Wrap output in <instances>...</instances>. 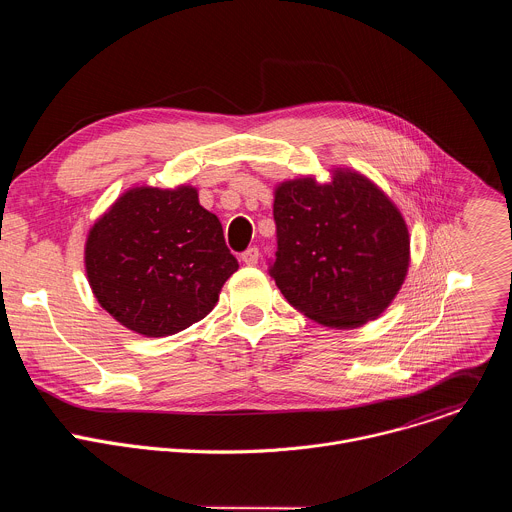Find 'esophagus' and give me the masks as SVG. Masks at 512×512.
Returning <instances> with one entry per match:
<instances>
[{
    "label": "esophagus",
    "instance_id": "1",
    "mask_svg": "<svg viewBox=\"0 0 512 512\" xmlns=\"http://www.w3.org/2000/svg\"><path fill=\"white\" fill-rule=\"evenodd\" d=\"M241 259H243V263H247V265H257V261H259V249H257V247H249V249L241 255Z\"/></svg>",
    "mask_w": 512,
    "mask_h": 512
}]
</instances>
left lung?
Listing matches in <instances>:
<instances>
[{"mask_svg":"<svg viewBox=\"0 0 512 512\" xmlns=\"http://www.w3.org/2000/svg\"><path fill=\"white\" fill-rule=\"evenodd\" d=\"M275 261L269 275L285 300L330 328H356L395 300L409 267L399 208L369 178L338 168L275 188Z\"/></svg>","mask_w":512,"mask_h":512,"instance_id":"left-lung-1","label":"left lung"}]
</instances>
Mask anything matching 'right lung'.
Instances as JSON below:
<instances>
[{"label": "right lung", "mask_w": 512, "mask_h": 512, "mask_svg": "<svg viewBox=\"0 0 512 512\" xmlns=\"http://www.w3.org/2000/svg\"><path fill=\"white\" fill-rule=\"evenodd\" d=\"M85 269L97 302L119 324L160 338L202 320L239 263L196 188L137 186L89 231Z\"/></svg>", "instance_id": "obj_1"}]
</instances>
